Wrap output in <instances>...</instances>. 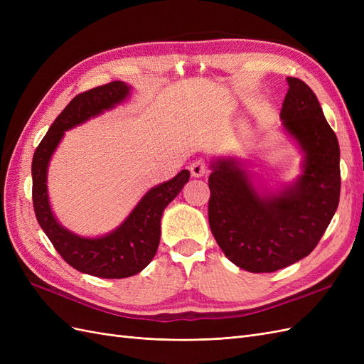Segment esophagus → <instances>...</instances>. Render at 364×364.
<instances>
[{"label":"esophagus","mask_w":364,"mask_h":364,"mask_svg":"<svg viewBox=\"0 0 364 364\" xmlns=\"http://www.w3.org/2000/svg\"><path fill=\"white\" fill-rule=\"evenodd\" d=\"M190 170H191L193 178H202V176H205L208 173V165L203 159H196L190 165Z\"/></svg>","instance_id":"esophagus-1"}]
</instances>
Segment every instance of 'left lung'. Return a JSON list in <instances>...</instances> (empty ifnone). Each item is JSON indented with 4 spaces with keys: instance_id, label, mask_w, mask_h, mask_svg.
Segmentation results:
<instances>
[{
    "instance_id": "left-lung-1",
    "label": "left lung",
    "mask_w": 364,
    "mask_h": 364,
    "mask_svg": "<svg viewBox=\"0 0 364 364\" xmlns=\"http://www.w3.org/2000/svg\"><path fill=\"white\" fill-rule=\"evenodd\" d=\"M282 127L304 151L302 173L278 193H259L234 158L211 161L208 218L226 258L270 273L310 255L337 211L340 149L311 87L287 77Z\"/></svg>"
}]
</instances>
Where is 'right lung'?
<instances>
[{
    "label": "right lung",
    "mask_w": 364,
    "mask_h": 364,
    "mask_svg": "<svg viewBox=\"0 0 364 364\" xmlns=\"http://www.w3.org/2000/svg\"><path fill=\"white\" fill-rule=\"evenodd\" d=\"M129 92L130 86L117 80L75 95L54 119L31 162L33 208L42 230L71 267L106 279L134 277L149 266L159 246L164 209L182 191L190 179V171L182 170L173 179L153 186L123 223L97 238L75 235L58 222L48 200L47 171L65 132L115 107L126 100Z\"/></svg>",
    "instance_id": "obj_1"
}]
</instances>
